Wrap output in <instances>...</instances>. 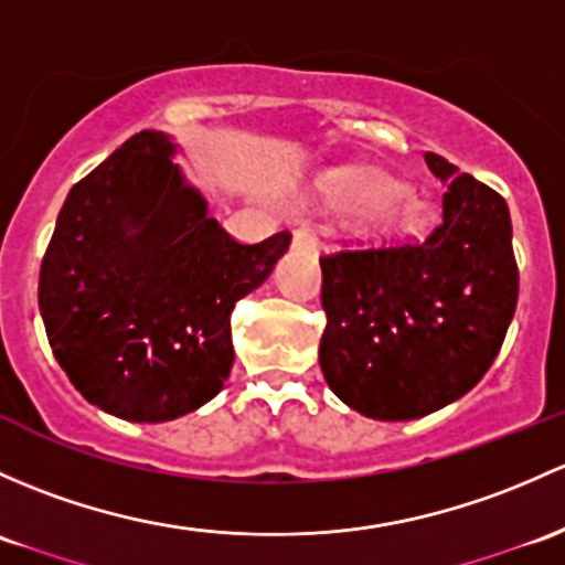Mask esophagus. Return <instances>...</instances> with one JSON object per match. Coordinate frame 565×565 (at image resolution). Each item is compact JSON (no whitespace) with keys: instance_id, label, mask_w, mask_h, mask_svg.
Listing matches in <instances>:
<instances>
[{"instance_id":"34e87169","label":"esophagus","mask_w":565,"mask_h":565,"mask_svg":"<svg viewBox=\"0 0 565 565\" xmlns=\"http://www.w3.org/2000/svg\"><path fill=\"white\" fill-rule=\"evenodd\" d=\"M292 243L298 248H317L319 237H317V233H313V227H308V224H300V227H295Z\"/></svg>"}]
</instances>
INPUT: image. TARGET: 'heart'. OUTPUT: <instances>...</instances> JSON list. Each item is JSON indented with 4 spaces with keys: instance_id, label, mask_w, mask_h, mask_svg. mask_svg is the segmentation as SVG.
Masks as SVG:
<instances>
[{
    "instance_id": "1",
    "label": "heart",
    "mask_w": 565,
    "mask_h": 565,
    "mask_svg": "<svg viewBox=\"0 0 565 565\" xmlns=\"http://www.w3.org/2000/svg\"><path fill=\"white\" fill-rule=\"evenodd\" d=\"M335 203L354 213H376L384 224H408L419 205L403 194V183L379 170H358L335 183Z\"/></svg>"
}]
</instances>
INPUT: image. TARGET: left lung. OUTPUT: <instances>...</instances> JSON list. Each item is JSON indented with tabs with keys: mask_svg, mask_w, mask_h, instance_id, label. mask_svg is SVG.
Masks as SVG:
<instances>
[{
	"mask_svg": "<svg viewBox=\"0 0 565 565\" xmlns=\"http://www.w3.org/2000/svg\"><path fill=\"white\" fill-rule=\"evenodd\" d=\"M425 162L447 183L427 233L319 259L324 382L384 423L425 417L477 387L520 295L507 200L438 153Z\"/></svg>",
	"mask_w": 565,
	"mask_h": 565,
	"instance_id": "left-lung-1",
	"label": "left lung"
}]
</instances>
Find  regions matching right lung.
<instances>
[{
  "label": "right lung",
  "mask_w": 565,
  "mask_h": 565,
  "mask_svg": "<svg viewBox=\"0 0 565 565\" xmlns=\"http://www.w3.org/2000/svg\"><path fill=\"white\" fill-rule=\"evenodd\" d=\"M170 135H132L70 189L40 267V313L88 403L168 423L218 395L233 367L230 313L292 235L237 243L183 181Z\"/></svg>",
  "instance_id": "add662e5"
}]
</instances>
